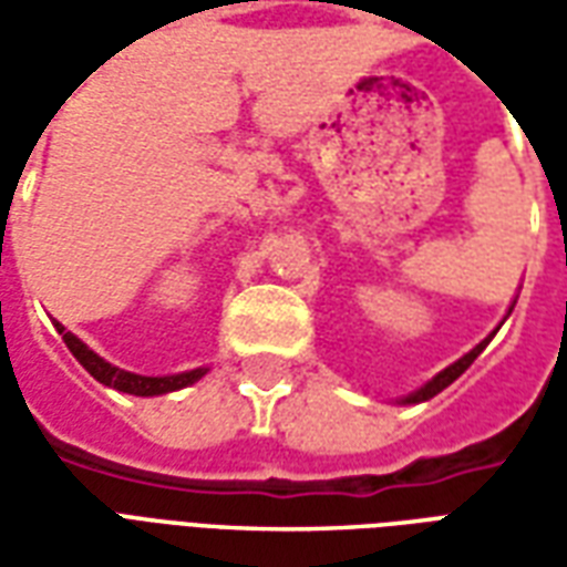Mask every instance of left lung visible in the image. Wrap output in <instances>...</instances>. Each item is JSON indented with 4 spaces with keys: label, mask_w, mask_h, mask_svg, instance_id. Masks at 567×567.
Here are the masks:
<instances>
[{
    "label": "left lung",
    "mask_w": 567,
    "mask_h": 567,
    "mask_svg": "<svg viewBox=\"0 0 567 567\" xmlns=\"http://www.w3.org/2000/svg\"><path fill=\"white\" fill-rule=\"evenodd\" d=\"M486 343H488V340H483V343L476 346V349H471L467 355L458 358V361H455L452 368H446V370H443V373H437L434 380L427 382V385H422L419 392H413V394H410V398H404V404H419V401H427V398H434V394L443 392L446 385H452V382H455V380H458V377H462L464 370H467V368H471V364H474V358L480 355L483 349H486Z\"/></svg>",
    "instance_id": "8db88e82"
}]
</instances>
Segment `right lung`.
Returning <instances> with one entry per match:
<instances>
[{
  "instance_id": "1",
  "label": "right lung",
  "mask_w": 567,
  "mask_h": 567,
  "mask_svg": "<svg viewBox=\"0 0 567 567\" xmlns=\"http://www.w3.org/2000/svg\"><path fill=\"white\" fill-rule=\"evenodd\" d=\"M56 331L63 333V343L69 346V352L79 358V364L87 373H91L93 380H100L109 389H117V392H127V394H140V398H151V394H166L175 392V389H185L190 382H197L206 370H187V373H178V377H140V373H127V370L115 368V364H109L103 358L91 352L87 346L81 343L75 333H69L60 321H56Z\"/></svg>"
}]
</instances>
